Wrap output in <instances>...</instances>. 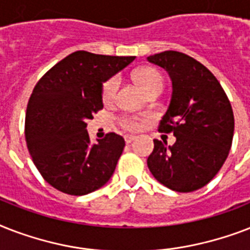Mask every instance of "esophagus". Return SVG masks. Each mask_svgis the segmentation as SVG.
Instances as JSON below:
<instances>
[{"label": "esophagus", "mask_w": 250, "mask_h": 250, "mask_svg": "<svg viewBox=\"0 0 250 250\" xmlns=\"http://www.w3.org/2000/svg\"><path fill=\"white\" fill-rule=\"evenodd\" d=\"M125 140L127 144H129V143H132L135 140V136L133 135H125Z\"/></svg>", "instance_id": "34e87169"}]
</instances>
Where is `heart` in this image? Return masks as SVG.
<instances>
[{
  "mask_svg": "<svg viewBox=\"0 0 250 250\" xmlns=\"http://www.w3.org/2000/svg\"><path fill=\"white\" fill-rule=\"evenodd\" d=\"M137 83L140 84L141 88L149 93L152 90L164 88V76L158 70L154 67H141L135 72ZM118 86H119V76H113L109 80H106L102 85V98L105 102L113 101L117 96ZM122 125L127 129H137L140 127V123L135 118H123Z\"/></svg>",
  "mask_w": 250,
  "mask_h": 250,
  "instance_id": "heart-1",
  "label": "heart"
}]
</instances>
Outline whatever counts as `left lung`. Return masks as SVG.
Segmentation results:
<instances>
[{"mask_svg":"<svg viewBox=\"0 0 250 250\" xmlns=\"http://www.w3.org/2000/svg\"><path fill=\"white\" fill-rule=\"evenodd\" d=\"M148 61L165 68L172 82L170 105L158 129L176 137L171 146L154 140L149 170L170 189L193 192L218 174L229 156L232 107L217 78L192 57L166 50Z\"/></svg>","mask_w":250,"mask_h":250,"instance_id":"left-lung-1","label":"left lung"}]
</instances>
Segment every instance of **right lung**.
Here are the masks:
<instances>
[{"mask_svg": "<svg viewBox=\"0 0 250 250\" xmlns=\"http://www.w3.org/2000/svg\"><path fill=\"white\" fill-rule=\"evenodd\" d=\"M133 60L79 50L54 64L33 88L25 113L27 148L56 189L83 196L111 178L125 139L110 132L92 145L85 122L104 107L102 83Z\"/></svg>", "mask_w": 250, "mask_h": 250, "instance_id": "obj_1", "label": "right lung"}]
</instances>
